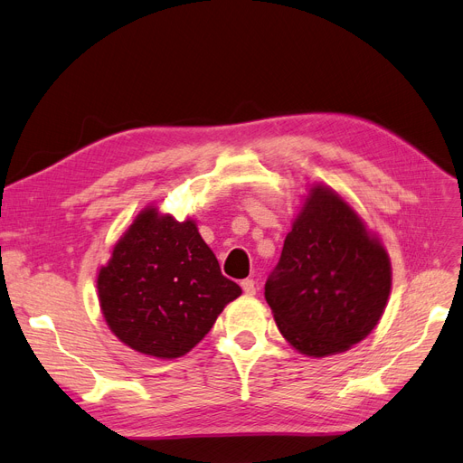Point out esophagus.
I'll use <instances>...</instances> for the list:
<instances>
[{"label": "esophagus", "mask_w": 463, "mask_h": 463, "mask_svg": "<svg viewBox=\"0 0 463 463\" xmlns=\"http://www.w3.org/2000/svg\"><path fill=\"white\" fill-rule=\"evenodd\" d=\"M241 288H242L244 295H254L256 293V282L252 279H244L241 282Z\"/></svg>", "instance_id": "obj_1"}]
</instances>
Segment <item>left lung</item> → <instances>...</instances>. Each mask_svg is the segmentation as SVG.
I'll return each instance as SVG.
<instances>
[{
  "label": "left lung",
  "instance_id": "left-lung-1",
  "mask_svg": "<svg viewBox=\"0 0 463 463\" xmlns=\"http://www.w3.org/2000/svg\"><path fill=\"white\" fill-rule=\"evenodd\" d=\"M392 284L385 247L340 194L312 184L265 282L282 336L307 357H329L364 340Z\"/></svg>",
  "mask_w": 463,
  "mask_h": 463
}]
</instances>
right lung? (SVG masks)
Instances as JSON below:
<instances>
[{
	"mask_svg": "<svg viewBox=\"0 0 463 463\" xmlns=\"http://www.w3.org/2000/svg\"><path fill=\"white\" fill-rule=\"evenodd\" d=\"M99 305L130 349L177 359L193 349L224 307L242 293L221 273L196 222L147 205L99 269Z\"/></svg>",
	"mask_w": 463,
	"mask_h": 463,
	"instance_id": "add662e5",
	"label": "right lung"
}]
</instances>
